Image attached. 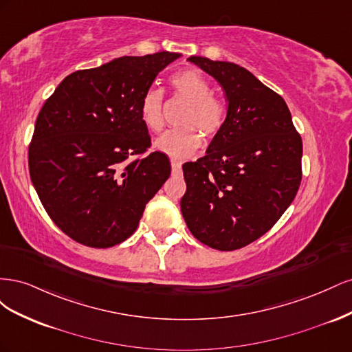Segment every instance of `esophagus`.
I'll list each match as a JSON object with an SVG mask.
<instances>
[{
	"label": "esophagus",
	"instance_id": "esophagus-1",
	"mask_svg": "<svg viewBox=\"0 0 352 352\" xmlns=\"http://www.w3.org/2000/svg\"><path fill=\"white\" fill-rule=\"evenodd\" d=\"M172 168H173V172L175 173H180V170H182V162H179V160H176V158H172Z\"/></svg>",
	"mask_w": 352,
	"mask_h": 352
}]
</instances>
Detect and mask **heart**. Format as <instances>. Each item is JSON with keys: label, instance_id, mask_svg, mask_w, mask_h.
Returning <instances> with one entry per match:
<instances>
[{"label": "heart", "instance_id": "b5f03b06", "mask_svg": "<svg viewBox=\"0 0 352 352\" xmlns=\"http://www.w3.org/2000/svg\"><path fill=\"white\" fill-rule=\"evenodd\" d=\"M170 83L175 92L189 101L182 123L186 126L170 129L155 141L158 151L175 158L192 155L201 145L199 129L206 138L216 136L226 119V107L219 97L211 94V83L197 70H182L173 74ZM141 119L148 129L160 132L164 126L163 91L146 89L141 100Z\"/></svg>", "mask_w": 352, "mask_h": 352}]
</instances>
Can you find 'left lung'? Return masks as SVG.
Listing matches in <instances>:
<instances>
[{"mask_svg":"<svg viewBox=\"0 0 352 352\" xmlns=\"http://www.w3.org/2000/svg\"><path fill=\"white\" fill-rule=\"evenodd\" d=\"M226 94L228 114L206 155L182 166L180 210L190 233L220 251L270 230L301 184L302 141L279 94L235 63L189 57Z\"/></svg>","mask_w":352,"mask_h":352,"instance_id":"1","label":"left lung"}]
</instances>
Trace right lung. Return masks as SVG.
I'll return each mask as SVG.
<instances>
[{"mask_svg": "<svg viewBox=\"0 0 352 352\" xmlns=\"http://www.w3.org/2000/svg\"><path fill=\"white\" fill-rule=\"evenodd\" d=\"M180 57L162 51L120 57L63 79L42 105L29 145V173L51 220L76 242L109 248L136 230L170 176L168 157L148 151L141 100Z\"/></svg>", "mask_w": 352, "mask_h": 352, "instance_id": "add662e5", "label": "right lung"}]
</instances>
